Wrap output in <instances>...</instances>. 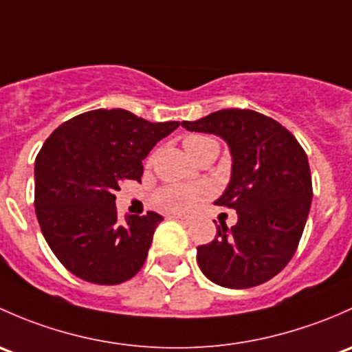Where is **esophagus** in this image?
I'll return each mask as SVG.
<instances>
[{
  "instance_id": "obj_1",
  "label": "esophagus",
  "mask_w": 352,
  "mask_h": 352,
  "mask_svg": "<svg viewBox=\"0 0 352 352\" xmlns=\"http://www.w3.org/2000/svg\"><path fill=\"white\" fill-rule=\"evenodd\" d=\"M169 219H173V220H177V222H181V223H183V226H190V223H191V219H188V217L171 215V217H169Z\"/></svg>"
}]
</instances>
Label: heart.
I'll use <instances>...</instances> for the list:
<instances>
[{
    "label": "heart",
    "mask_w": 352,
    "mask_h": 352,
    "mask_svg": "<svg viewBox=\"0 0 352 352\" xmlns=\"http://www.w3.org/2000/svg\"><path fill=\"white\" fill-rule=\"evenodd\" d=\"M210 147H219V144L206 135H190L184 139V149L191 157H198L201 152ZM208 195L206 186H183V184H169L161 188L154 195V205L162 210H168L173 213H184L191 210L200 198Z\"/></svg>",
    "instance_id": "1"
}]
</instances>
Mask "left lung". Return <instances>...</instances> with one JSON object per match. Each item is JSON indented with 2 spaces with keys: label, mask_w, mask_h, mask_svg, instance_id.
<instances>
[{
  "label": "left lung",
  "mask_w": 352,
  "mask_h": 352,
  "mask_svg": "<svg viewBox=\"0 0 352 352\" xmlns=\"http://www.w3.org/2000/svg\"><path fill=\"white\" fill-rule=\"evenodd\" d=\"M181 125L222 137L232 154L230 183L215 205L234 208L237 223H222L210 244L198 245L201 273L234 289L266 283L292 261L305 229L314 195L305 151L254 110H219Z\"/></svg>",
  "instance_id": "1"
}]
</instances>
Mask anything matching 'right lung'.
<instances>
[{
    "mask_svg": "<svg viewBox=\"0 0 352 352\" xmlns=\"http://www.w3.org/2000/svg\"><path fill=\"white\" fill-rule=\"evenodd\" d=\"M177 125L100 108L50 133L35 159V213L67 271L96 285H118L139 273L162 217L147 212L120 220L115 191L123 181H140L142 161Z\"/></svg>",
    "mask_w": 352,
    "mask_h": 352,
    "instance_id": "1",
    "label": "right lung"
}]
</instances>
